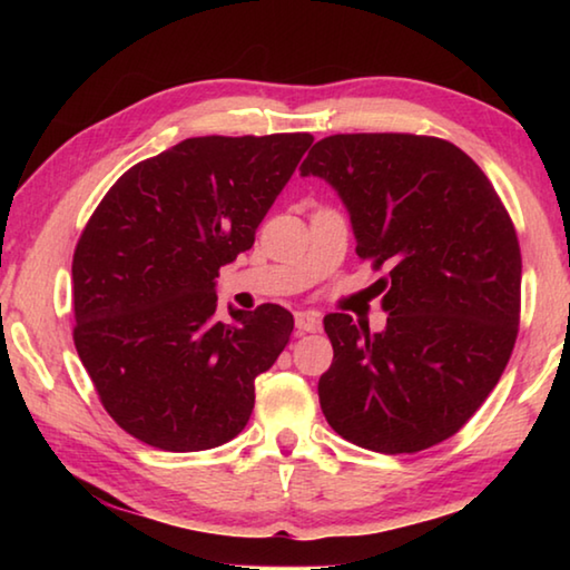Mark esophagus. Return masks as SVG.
<instances>
[{
  "label": "esophagus",
  "mask_w": 570,
  "mask_h": 570,
  "mask_svg": "<svg viewBox=\"0 0 570 570\" xmlns=\"http://www.w3.org/2000/svg\"><path fill=\"white\" fill-rule=\"evenodd\" d=\"M296 330L298 332H320L322 314L320 312H296Z\"/></svg>",
  "instance_id": "1"
}]
</instances>
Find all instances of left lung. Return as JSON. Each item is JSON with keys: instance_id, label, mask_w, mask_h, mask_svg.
Here are the masks:
<instances>
[{"instance_id": "left-lung-1", "label": "left lung", "mask_w": 570, "mask_h": 570, "mask_svg": "<svg viewBox=\"0 0 570 570\" xmlns=\"http://www.w3.org/2000/svg\"><path fill=\"white\" fill-rule=\"evenodd\" d=\"M302 176L330 183L356 254L387 264L377 294L387 326L330 314L334 362L320 402L336 435L400 455L448 440L500 380L520 314V248L493 183L440 138L330 135Z\"/></svg>"}]
</instances>
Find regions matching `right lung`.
Wrapping results in <instances>:
<instances>
[{"instance_id": "obj_1", "label": "right lung", "mask_w": 570, "mask_h": 570, "mask_svg": "<svg viewBox=\"0 0 570 570\" xmlns=\"http://www.w3.org/2000/svg\"><path fill=\"white\" fill-rule=\"evenodd\" d=\"M308 132L180 140L122 173L77 240L75 350L125 432L168 452L234 440L254 382L294 316L264 304L216 320L218 268L256 228L312 146Z\"/></svg>"}]
</instances>
